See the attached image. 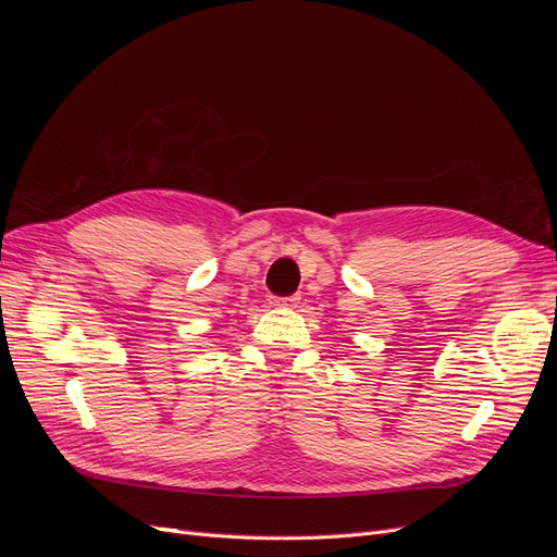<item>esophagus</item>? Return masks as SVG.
Returning a JSON list of instances; mask_svg holds the SVG:
<instances>
[{"label":"esophagus","instance_id":"obj_1","mask_svg":"<svg viewBox=\"0 0 557 557\" xmlns=\"http://www.w3.org/2000/svg\"><path fill=\"white\" fill-rule=\"evenodd\" d=\"M272 307H297L299 305V295H290V297H272L269 301Z\"/></svg>","mask_w":557,"mask_h":557}]
</instances>
